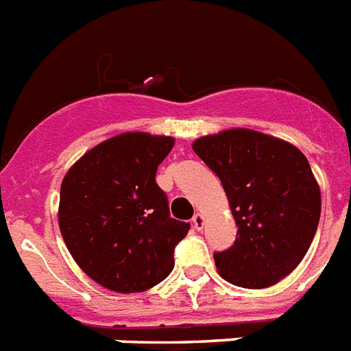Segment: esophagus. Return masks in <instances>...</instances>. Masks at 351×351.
<instances>
[{
  "label": "esophagus",
  "instance_id": "esophagus-1",
  "mask_svg": "<svg viewBox=\"0 0 351 351\" xmlns=\"http://www.w3.org/2000/svg\"><path fill=\"white\" fill-rule=\"evenodd\" d=\"M192 224L195 230H202V226H204V215H202V213H195L192 219Z\"/></svg>",
  "mask_w": 351,
  "mask_h": 351
}]
</instances>
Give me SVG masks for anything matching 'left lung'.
I'll use <instances>...</instances> for the list:
<instances>
[{
  "mask_svg": "<svg viewBox=\"0 0 351 351\" xmlns=\"http://www.w3.org/2000/svg\"><path fill=\"white\" fill-rule=\"evenodd\" d=\"M219 176L239 226L217 271L244 289H265L303 260L321 215V190L298 147L253 129H228L193 141Z\"/></svg>",
  "mask_w": 351,
  "mask_h": 351,
  "instance_id": "left-lung-1",
  "label": "left lung"
}]
</instances>
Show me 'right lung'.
Instances as JSON below:
<instances>
[{
  "label": "right lung",
  "mask_w": 351,
  "mask_h": 351,
  "mask_svg": "<svg viewBox=\"0 0 351 351\" xmlns=\"http://www.w3.org/2000/svg\"><path fill=\"white\" fill-rule=\"evenodd\" d=\"M172 136L123 132L88 150L60 184L59 228L78 267L109 291L143 292L173 269L190 224L156 182Z\"/></svg>",
  "instance_id": "right-lung-1"
}]
</instances>
